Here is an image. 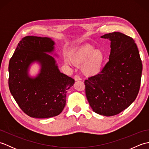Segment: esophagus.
Returning <instances> with one entry per match:
<instances>
[{
  "label": "esophagus",
  "mask_w": 149,
  "mask_h": 149,
  "mask_svg": "<svg viewBox=\"0 0 149 149\" xmlns=\"http://www.w3.org/2000/svg\"><path fill=\"white\" fill-rule=\"evenodd\" d=\"M74 80L75 81H80L81 79L78 76V75H75V76L74 77Z\"/></svg>",
  "instance_id": "1"
}]
</instances>
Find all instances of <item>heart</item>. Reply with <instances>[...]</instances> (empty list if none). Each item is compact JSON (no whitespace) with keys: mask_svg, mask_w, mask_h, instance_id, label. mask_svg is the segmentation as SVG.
Segmentation results:
<instances>
[{"mask_svg":"<svg viewBox=\"0 0 149 149\" xmlns=\"http://www.w3.org/2000/svg\"><path fill=\"white\" fill-rule=\"evenodd\" d=\"M106 55L102 50L95 49L91 44H86L73 52L70 59L66 58L65 63L68 65L81 66V72L87 76H95L102 71Z\"/></svg>","mask_w":149,"mask_h":149,"instance_id":"1","label":"heart"}]
</instances>
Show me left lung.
<instances>
[{"instance_id": "8db88e82", "label": "left lung", "mask_w": 149, "mask_h": 149, "mask_svg": "<svg viewBox=\"0 0 149 149\" xmlns=\"http://www.w3.org/2000/svg\"><path fill=\"white\" fill-rule=\"evenodd\" d=\"M111 41L109 61L99 74L85 80L88 102L95 113L110 116L131 105L140 90L142 63L132 38L120 32L106 34Z\"/></svg>"}]
</instances>
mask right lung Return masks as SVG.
Instances as JSON below:
<instances>
[{"label": "right lung", "instance_id": "obj_1", "mask_svg": "<svg viewBox=\"0 0 149 149\" xmlns=\"http://www.w3.org/2000/svg\"><path fill=\"white\" fill-rule=\"evenodd\" d=\"M50 38L28 36L22 38L9 63V88L19 107L33 118L59 115L66 104V91L74 79L60 72L54 58L47 54L54 50ZM41 68L35 78L29 75L31 63Z\"/></svg>", "mask_w": 149, "mask_h": 149}]
</instances>
